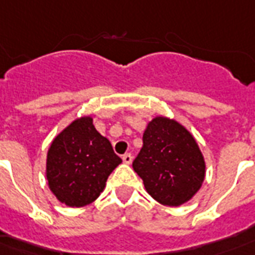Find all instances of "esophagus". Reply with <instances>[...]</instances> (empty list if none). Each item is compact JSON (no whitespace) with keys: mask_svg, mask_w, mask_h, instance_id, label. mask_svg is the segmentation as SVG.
<instances>
[{"mask_svg":"<svg viewBox=\"0 0 255 255\" xmlns=\"http://www.w3.org/2000/svg\"><path fill=\"white\" fill-rule=\"evenodd\" d=\"M122 161L129 165V163H131V161H133V157H131V154H130V153H126V154L122 155Z\"/></svg>","mask_w":255,"mask_h":255,"instance_id":"1","label":"esophagus"}]
</instances>
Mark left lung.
I'll return each instance as SVG.
<instances>
[{
    "mask_svg": "<svg viewBox=\"0 0 255 255\" xmlns=\"http://www.w3.org/2000/svg\"><path fill=\"white\" fill-rule=\"evenodd\" d=\"M142 141L133 169L146 191L166 206L187 202L205 178V161L193 135L174 120L157 117L147 125Z\"/></svg>",
    "mask_w": 255,
    "mask_h": 255,
    "instance_id": "1",
    "label": "left lung"
}]
</instances>
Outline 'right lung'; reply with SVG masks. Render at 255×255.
<instances>
[{
    "instance_id": "1",
    "label": "right lung",
    "mask_w": 255,
    "mask_h": 255,
    "mask_svg": "<svg viewBox=\"0 0 255 255\" xmlns=\"http://www.w3.org/2000/svg\"><path fill=\"white\" fill-rule=\"evenodd\" d=\"M121 162L92 118L82 117L52 142L46 159L47 183L61 202L80 208L102 193L108 177Z\"/></svg>"
}]
</instances>
